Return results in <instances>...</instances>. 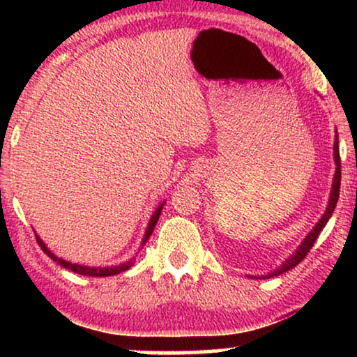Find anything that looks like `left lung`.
<instances>
[{"label": "left lung", "mask_w": 357, "mask_h": 357, "mask_svg": "<svg viewBox=\"0 0 357 357\" xmlns=\"http://www.w3.org/2000/svg\"><path fill=\"white\" fill-rule=\"evenodd\" d=\"M335 160H336V172H335V180H333V190H331V197H330V203H328V208H326V211L324 214V218L320 219L319 224L312 229V232L309 236L305 237V241L302 242V245L297 248V252L292 255L289 260H286L284 265H282L280 270H276L275 273H271V276H278L281 275V273H284L287 270H291V268H294L296 265H299V263L304 260V258L309 255L310 248L314 247V243L317 238H319V234L321 232V229L326 226V222H328V219L331 214H333L335 208H336V202H338V197H340V183H341V160H340V148H338V136H336L335 139Z\"/></svg>", "instance_id": "1"}]
</instances>
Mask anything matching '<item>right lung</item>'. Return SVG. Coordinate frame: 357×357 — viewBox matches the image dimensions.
<instances>
[{
  "label": "right lung",
  "instance_id": "1",
  "mask_svg": "<svg viewBox=\"0 0 357 357\" xmlns=\"http://www.w3.org/2000/svg\"><path fill=\"white\" fill-rule=\"evenodd\" d=\"M162 206H164V204H160V206H159L158 209H155V213L153 214V218H151L149 226H148V231H146V236H144V242L148 241L151 234H153L154 227H155V222H158V219H159V216H160V209H162ZM37 242H38V245H40L42 250L45 252L47 255L50 257L53 261H56L58 265L63 266V268H68V270H71V271H75V273H79V275H84V276H114V275H119V273H121V271L128 270V268L131 266V261L123 263V265H120V266H112V268H89V266H81V265H76V263L65 261V260H61V258H58V257L53 255V253H52L50 250H48V248H47L45 245H43V242H42L38 237H37ZM144 242H143V243H144Z\"/></svg>",
  "mask_w": 357,
  "mask_h": 357
}]
</instances>
